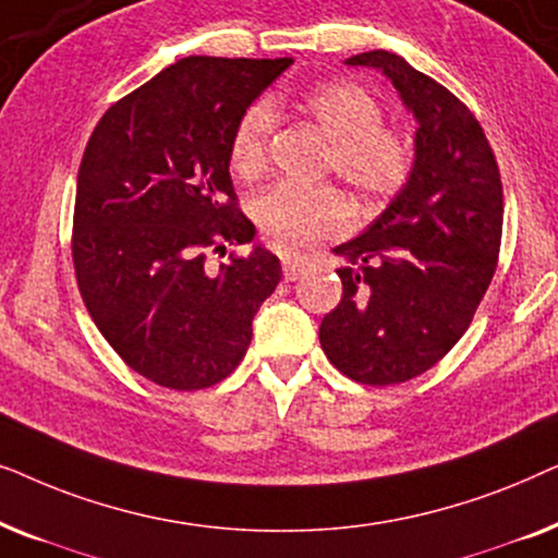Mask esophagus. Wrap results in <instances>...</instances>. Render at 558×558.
Returning <instances> with one entry per match:
<instances>
[{
    "label": "esophagus",
    "instance_id": "esophagus-1",
    "mask_svg": "<svg viewBox=\"0 0 558 558\" xmlns=\"http://www.w3.org/2000/svg\"><path fill=\"white\" fill-rule=\"evenodd\" d=\"M302 269H304L302 258H296V256L284 258V279H287V281H294V279L302 274Z\"/></svg>",
    "mask_w": 558,
    "mask_h": 558
}]
</instances>
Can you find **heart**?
<instances>
[{"label": "heart", "mask_w": 558, "mask_h": 558, "mask_svg": "<svg viewBox=\"0 0 558 558\" xmlns=\"http://www.w3.org/2000/svg\"><path fill=\"white\" fill-rule=\"evenodd\" d=\"M300 109L332 142L330 167L365 201L393 195L409 178V144L384 126V109L363 86L325 83L300 98ZM274 126L269 101L251 104L231 136V167L239 178H256L266 165ZM251 218L274 248L294 251L338 235L350 226V208L332 187L277 182L251 201Z\"/></svg>", "instance_id": "obj_1"}]
</instances>
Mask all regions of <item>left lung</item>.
Segmentation results:
<instances>
[{
  "mask_svg": "<svg viewBox=\"0 0 558 558\" xmlns=\"http://www.w3.org/2000/svg\"><path fill=\"white\" fill-rule=\"evenodd\" d=\"M376 68L416 121L414 165L386 210L332 248L345 258L340 304L319 345L357 384L391 386L429 371L472 323L498 266L502 185L483 126L454 94L388 50Z\"/></svg>",
  "mask_w": 558,
  "mask_h": 558,
  "instance_id": "obj_1",
  "label": "left lung"
}]
</instances>
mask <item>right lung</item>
<instances>
[{
    "mask_svg": "<svg viewBox=\"0 0 558 558\" xmlns=\"http://www.w3.org/2000/svg\"><path fill=\"white\" fill-rule=\"evenodd\" d=\"M292 58H182L104 113L75 182L73 264L86 310L129 368L174 391L208 388L243 361L251 323L281 279L235 208L231 136Z\"/></svg>",
    "mask_w": 558,
    "mask_h": 558,
    "instance_id": "add662e5",
    "label": "right lung"
}]
</instances>
